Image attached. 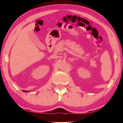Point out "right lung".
Segmentation results:
<instances>
[{
  "label": "right lung",
  "mask_w": 123,
  "mask_h": 123,
  "mask_svg": "<svg viewBox=\"0 0 123 123\" xmlns=\"http://www.w3.org/2000/svg\"><path fill=\"white\" fill-rule=\"evenodd\" d=\"M23 91H24V92H27V91H26V90H23Z\"/></svg>",
  "instance_id": "add662e5"
}]
</instances>
